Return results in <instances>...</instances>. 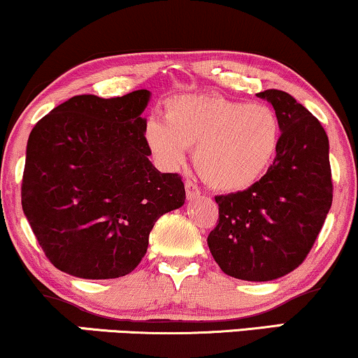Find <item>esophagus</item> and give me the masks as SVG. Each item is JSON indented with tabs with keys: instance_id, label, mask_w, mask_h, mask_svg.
<instances>
[{
	"instance_id": "1",
	"label": "esophagus",
	"mask_w": 358,
	"mask_h": 358,
	"mask_svg": "<svg viewBox=\"0 0 358 358\" xmlns=\"http://www.w3.org/2000/svg\"><path fill=\"white\" fill-rule=\"evenodd\" d=\"M185 192H187L188 200H193V198L200 196V190H198L196 183L192 182V180H187V182H185Z\"/></svg>"
}]
</instances>
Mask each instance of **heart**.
Here are the masks:
<instances>
[{"instance_id":"1","label":"heart","mask_w":358,"mask_h":358,"mask_svg":"<svg viewBox=\"0 0 358 358\" xmlns=\"http://www.w3.org/2000/svg\"><path fill=\"white\" fill-rule=\"evenodd\" d=\"M145 143L158 165L178 170L188 148L215 190L235 193L264 178L277 157L282 124L266 105H248L220 94H178L165 103V122L150 118Z\"/></svg>"}]
</instances>
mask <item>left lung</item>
I'll use <instances>...</instances> for the list:
<instances>
[{
    "label": "left lung",
    "mask_w": 358,
    "mask_h": 358,
    "mask_svg": "<svg viewBox=\"0 0 358 358\" xmlns=\"http://www.w3.org/2000/svg\"><path fill=\"white\" fill-rule=\"evenodd\" d=\"M257 96L280 118L277 157L252 188L215 196L220 218L206 242L223 273L270 282L302 264L320 234L331 206L330 146L320 122L292 94Z\"/></svg>",
    "instance_id": "1"
}]
</instances>
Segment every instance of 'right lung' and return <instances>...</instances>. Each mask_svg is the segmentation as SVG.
Masks as SVG:
<instances>
[{
	"mask_svg": "<svg viewBox=\"0 0 358 358\" xmlns=\"http://www.w3.org/2000/svg\"><path fill=\"white\" fill-rule=\"evenodd\" d=\"M152 93L80 94L34 124L21 205L38 243L62 272L106 280L136 268L155 222L185 203L176 173L148 160L141 116Z\"/></svg>",
	"mask_w": 358,
	"mask_h": 358,
	"instance_id": "add662e5",
	"label": "right lung"
}]
</instances>
